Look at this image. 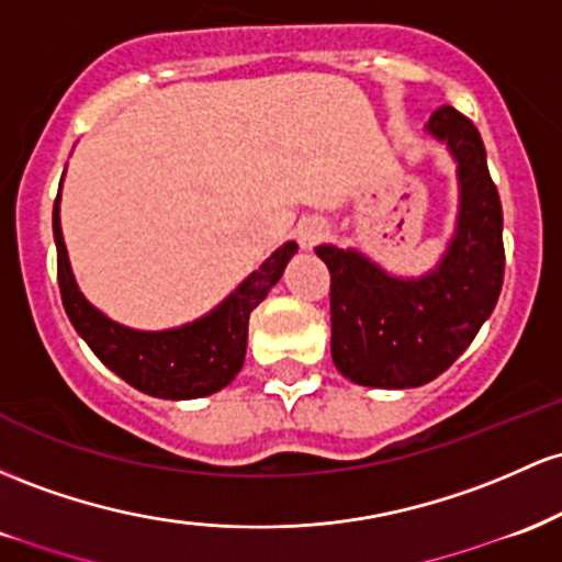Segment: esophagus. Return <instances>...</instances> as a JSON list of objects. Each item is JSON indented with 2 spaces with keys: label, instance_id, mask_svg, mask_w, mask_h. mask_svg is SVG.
Listing matches in <instances>:
<instances>
[{
  "label": "esophagus",
  "instance_id": "obj_1",
  "mask_svg": "<svg viewBox=\"0 0 562 562\" xmlns=\"http://www.w3.org/2000/svg\"><path fill=\"white\" fill-rule=\"evenodd\" d=\"M297 236H300V244H302V247L311 249L313 244H318L321 238L326 236V225H324V220H315V217H311V220H305V223H300Z\"/></svg>",
  "mask_w": 562,
  "mask_h": 562
}]
</instances>
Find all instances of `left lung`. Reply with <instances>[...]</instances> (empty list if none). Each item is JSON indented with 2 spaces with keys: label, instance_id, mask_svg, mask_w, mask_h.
<instances>
[{
  "label": "left lung",
  "instance_id": "left-lung-1",
  "mask_svg": "<svg viewBox=\"0 0 562 562\" xmlns=\"http://www.w3.org/2000/svg\"><path fill=\"white\" fill-rule=\"evenodd\" d=\"M427 132L449 145L459 180L457 231L430 273L401 279L356 249L315 247L331 273L334 366L366 387H419L443 374L502 292V201L481 132L451 105L432 113Z\"/></svg>",
  "mask_w": 562,
  "mask_h": 562
}]
</instances>
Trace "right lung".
Segmentation results:
<instances>
[{"label": "right lung", "instance_id": "right-lung-1", "mask_svg": "<svg viewBox=\"0 0 562 562\" xmlns=\"http://www.w3.org/2000/svg\"><path fill=\"white\" fill-rule=\"evenodd\" d=\"M53 236L58 247V283L66 315L113 374L145 395L167 401H191L217 393L241 371L247 356L249 315L279 283L297 244L286 241L238 283L212 313L193 324L164 331H137L116 324L85 300L68 262L60 231V193L53 210Z\"/></svg>", "mask_w": 562, "mask_h": 562}]
</instances>
